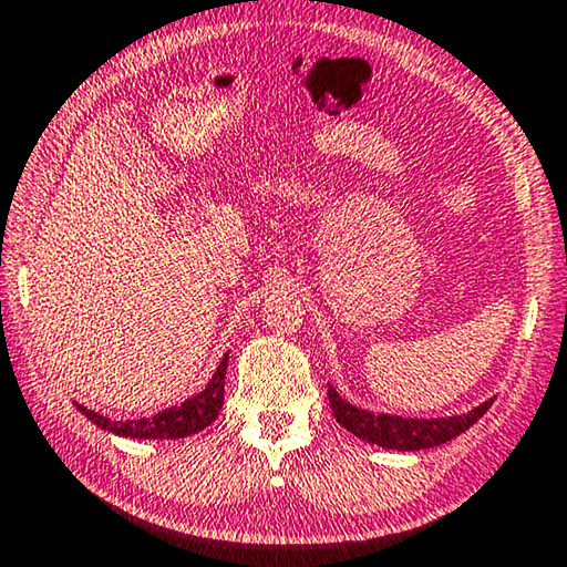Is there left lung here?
Returning a JSON list of instances; mask_svg holds the SVG:
<instances>
[{
	"label": "left lung",
	"instance_id": "8db88e82",
	"mask_svg": "<svg viewBox=\"0 0 567 567\" xmlns=\"http://www.w3.org/2000/svg\"><path fill=\"white\" fill-rule=\"evenodd\" d=\"M328 401L332 416L346 431L368 444L393 449V452H419V449H434L452 442L472 424H477L494 403V399H487L480 406L466 413H456V416L409 419L396 416V413H373L355 406V403L340 396L336 385H328Z\"/></svg>",
	"mask_w": 567,
	"mask_h": 567
}]
</instances>
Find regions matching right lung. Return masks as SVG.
Wrapping results in <instances>:
<instances>
[{
    "label": "right lung",
    "instance_id": "obj_1",
    "mask_svg": "<svg viewBox=\"0 0 567 567\" xmlns=\"http://www.w3.org/2000/svg\"><path fill=\"white\" fill-rule=\"evenodd\" d=\"M227 363L229 353H224L217 371L212 375V381L206 383L199 393H194L192 399L178 403V406H168L146 419L113 421L93 409L80 406V403H75V406L87 421H93L97 429L107 431V434L125 439H166V442L168 439H184L217 421L224 403V375H227Z\"/></svg>",
    "mask_w": 567,
    "mask_h": 567
}]
</instances>
